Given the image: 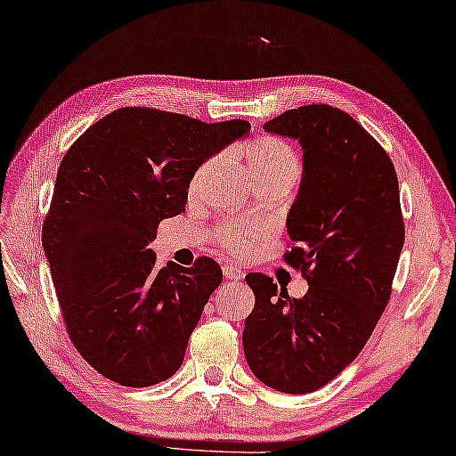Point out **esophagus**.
<instances>
[{
  "label": "esophagus",
  "instance_id": "1",
  "mask_svg": "<svg viewBox=\"0 0 456 456\" xmlns=\"http://www.w3.org/2000/svg\"><path fill=\"white\" fill-rule=\"evenodd\" d=\"M222 273H224V279H226V281H240L244 277L240 268H236L232 265H224Z\"/></svg>",
  "mask_w": 456,
  "mask_h": 456
}]
</instances>
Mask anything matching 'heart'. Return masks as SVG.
Masks as SVG:
<instances>
[{"mask_svg": "<svg viewBox=\"0 0 456 456\" xmlns=\"http://www.w3.org/2000/svg\"><path fill=\"white\" fill-rule=\"evenodd\" d=\"M246 159H248V167L258 182L281 177L297 179L298 169H301L295 149L277 137H260L252 141L248 149H246ZM216 166H218V159H208L201 163L190 182L191 193H200L206 188V182L210 179ZM265 236L266 226L258 222L230 220L216 228V238H218L222 248L240 256L248 255Z\"/></svg>", "mask_w": 456, "mask_h": 456, "instance_id": "obj_1", "label": "heart"}]
</instances>
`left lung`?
Instances as JSON below:
<instances>
[{
  "mask_svg": "<svg viewBox=\"0 0 456 456\" xmlns=\"http://www.w3.org/2000/svg\"><path fill=\"white\" fill-rule=\"evenodd\" d=\"M263 129L303 147L285 263L309 290L293 298L266 274H246L256 301L244 355L268 387L309 394L355 360L390 301L404 246L398 177L384 147L331 104L285 110Z\"/></svg>",
  "mask_w": 456,
  "mask_h": 456,
  "instance_id": "left-lung-1",
  "label": "left lung"
}]
</instances>
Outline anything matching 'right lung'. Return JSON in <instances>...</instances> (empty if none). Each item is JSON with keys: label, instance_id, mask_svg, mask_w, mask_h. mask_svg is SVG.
I'll return each instance as SVG.
<instances>
[{"label": "right lung", "instance_id": "obj_1", "mask_svg": "<svg viewBox=\"0 0 456 456\" xmlns=\"http://www.w3.org/2000/svg\"><path fill=\"white\" fill-rule=\"evenodd\" d=\"M250 131L149 107L117 109L88 126L60 163L42 244L66 331L93 368L129 387L159 384L183 362L222 268H158L161 220L185 212L196 169Z\"/></svg>", "mask_w": 456, "mask_h": 456}]
</instances>
